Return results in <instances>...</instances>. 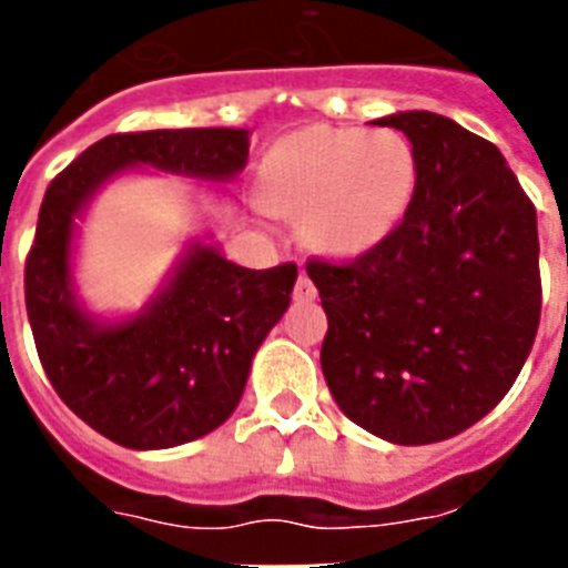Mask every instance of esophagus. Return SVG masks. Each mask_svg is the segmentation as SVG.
Listing matches in <instances>:
<instances>
[{"label":"esophagus","mask_w":568,"mask_h":568,"mask_svg":"<svg viewBox=\"0 0 568 568\" xmlns=\"http://www.w3.org/2000/svg\"><path fill=\"white\" fill-rule=\"evenodd\" d=\"M318 297V288H315V283H312L310 276L303 274L297 276V283H294V301H301V303H310Z\"/></svg>","instance_id":"esophagus-1"}]
</instances>
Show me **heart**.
Masks as SVG:
<instances>
[{
    "label": "heart",
    "instance_id": "heart-1",
    "mask_svg": "<svg viewBox=\"0 0 568 568\" xmlns=\"http://www.w3.org/2000/svg\"><path fill=\"white\" fill-rule=\"evenodd\" d=\"M418 155L397 129L315 126L280 138L258 168L262 203L301 217L312 250L359 258L379 247L409 212Z\"/></svg>",
    "mask_w": 568,
    "mask_h": 568
}]
</instances>
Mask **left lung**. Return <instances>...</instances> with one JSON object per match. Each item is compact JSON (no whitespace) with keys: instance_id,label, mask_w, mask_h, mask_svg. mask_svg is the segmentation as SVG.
<instances>
[{"instance_id":"1","label":"left lung","mask_w":568,"mask_h":568,"mask_svg":"<svg viewBox=\"0 0 568 568\" xmlns=\"http://www.w3.org/2000/svg\"><path fill=\"white\" fill-rule=\"evenodd\" d=\"M418 155L409 212L372 253L306 274L329 329L338 409L395 445H430L493 413L539 327L537 209L501 150L433 111L374 120Z\"/></svg>"}]
</instances>
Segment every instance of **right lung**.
<instances>
[{
  "label": "right lung",
  "instance_id": "right-lung-1",
  "mask_svg": "<svg viewBox=\"0 0 568 568\" xmlns=\"http://www.w3.org/2000/svg\"><path fill=\"white\" fill-rule=\"evenodd\" d=\"M247 129H153L88 146L47 189L26 262V310L58 397L123 448L159 450L217 430L239 406L258 345L292 303L297 265L250 271L212 235L182 247L162 288L132 315H97L75 288L88 205L126 173L235 180Z\"/></svg>",
  "mask_w": 568,
  "mask_h": 568
}]
</instances>
